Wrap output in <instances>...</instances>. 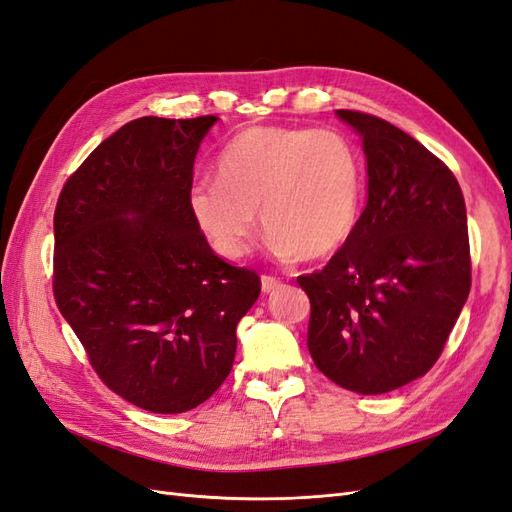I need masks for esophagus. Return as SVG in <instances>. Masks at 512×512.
Returning <instances> with one entry per match:
<instances>
[{
    "mask_svg": "<svg viewBox=\"0 0 512 512\" xmlns=\"http://www.w3.org/2000/svg\"><path fill=\"white\" fill-rule=\"evenodd\" d=\"M260 288H262V292L269 294V292H275L277 288H282V282L277 280V277L262 275V277H260Z\"/></svg>",
    "mask_w": 512,
    "mask_h": 512,
    "instance_id": "34e87169",
    "label": "esophagus"
}]
</instances>
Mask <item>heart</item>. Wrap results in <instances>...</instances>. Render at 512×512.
<instances>
[{
    "label": "heart",
    "mask_w": 512,
    "mask_h": 512,
    "mask_svg": "<svg viewBox=\"0 0 512 512\" xmlns=\"http://www.w3.org/2000/svg\"><path fill=\"white\" fill-rule=\"evenodd\" d=\"M214 179L192 185L196 228L226 260L252 250L256 213L280 256L318 260L359 224L365 170L350 138L333 130L254 126L224 147Z\"/></svg>",
    "instance_id": "heart-1"
}]
</instances>
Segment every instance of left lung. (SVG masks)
<instances>
[{"label": "left lung", "instance_id": "left-lung-1", "mask_svg": "<svg viewBox=\"0 0 512 512\" xmlns=\"http://www.w3.org/2000/svg\"><path fill=\"white\" fill-rule=\"evenodd\" d=\"M335 115L363 141L367 205L329 265L299 277L307 348L342 389L382 395L427 374L468 301L466 203L416 138L374 115Z\"/></svg>", "mask_w": 512, "mask_h": 512}]
</instances>
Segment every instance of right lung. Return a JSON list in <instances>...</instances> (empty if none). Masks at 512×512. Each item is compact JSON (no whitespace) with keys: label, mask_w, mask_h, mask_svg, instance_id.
Masks as SVG:
<instances>
[{"label":"right lung","mask_w":512,"mask_h":512,"mask_svg":"<svg viewBox=\"0 0 512 512\" xmlns=\"http://www.w3.org/2000/svg\"><path fill=\"white\" fill-rule=\"evenodd\" d=\"M220 117H141L100 143L55 209V301L108 389L188 412L228 378L258 275L192 220L194 160Z\"/></svg>","instance_id":"right-lung-1"}]
</instances>
